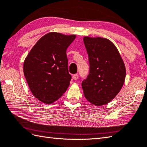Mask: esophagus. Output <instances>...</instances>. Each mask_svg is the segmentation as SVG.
<instances>
[{
  "mask_svg": "<svg viewBox=\"0 0 147 147\" xmlns=\"http://www.w3.org/2000/svg\"><path fill=\"white\" fill-rule=\"evenodd\" d=\"M78 78H79V76H78V75H77V74H74L73 76V79L74 80H77V79H78Z\"/></svg>",
  "mask_w": 147,
  "mask_h": 147,
  "instance_id": "34e87169",
  "label": "esophagus"
}]
</instances>
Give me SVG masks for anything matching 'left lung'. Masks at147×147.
<instances>
[{"label": "left lung", "mask_w": 147, "mask_h": 147, "mask_svg": "<svg viewBox=\"0 0 147 147\" xmlns=\"http://www.w3.org/2000/svg\"><path fill=\"white\" fill-rule=\"evenodd\" d=\"M90 63L87 78L82 82L85 98L95 106L108 104L120 92L125 81L124 63L115 45L103 38H83Z\"/></svg>", "instance_id": "obj_1"}]
</instances>
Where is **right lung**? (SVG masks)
Wrapping results in <instances>:
<instances>
[{"mask_svg": "<svg viewBox=\"0 0 147 147\" xmlns=\"http://www.w3.org/2000/svg\"><path fill=\"white\" fill-rule=\"evenodd\" d=\"M76 35L49 32L37 41L24 63V74L32 95L47 104L56 101L71 79L66 49Z\"/></svg>", "mask_w": 147, "mask_h": 147, "instance_id": "add662e5", "label": "right lung"}]
</instances>
